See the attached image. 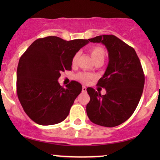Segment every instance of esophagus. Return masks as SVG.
<instances>
[{"label":"esophagus","mask_w":160,"mask_h":160,"mask_svg":"<svg viewBox=\"0 0 160 160\" xmlns=\"http://www.w3.org/2000/svg\"><path fill=\"white\" fill-rule=\"evenodd\" d=\"M82 92H87L86 87H84V86L82 87Z\"/></svg>","instance_id":"34e87169"}]
</instances>
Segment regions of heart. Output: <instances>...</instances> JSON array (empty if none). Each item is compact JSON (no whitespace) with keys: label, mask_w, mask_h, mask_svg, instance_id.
Segmentation results:
<instances>
[{"label":"heart","mask_w":160,"mask_h":160,"mask_svg":"<svg viewBox=\"0 0 160 160\" xmlns=\"http://www.w3.org/2000/svg\"><path fill=\"white\" fill-rule=\"evenodd\" d=\"M89 52L94 62H100L103 63L106 57V51L104 48L101 47H92L89 49ZM79 53H76L72 58V65H75L77 63ZM94 78V75L89 73L82 72L77 75V78L81 82L87 83L89 80Z\"/></svg>","instance_id":"heart-1"}]
</instances>
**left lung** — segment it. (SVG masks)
Segmentation results:
<instances>
[{
  "instance_id": "8db88e82",
  "label": "left lung",
  "mask_w": 160,
  "mask_h": 160,
  "mask_svg": "<svg viewBox=\"0 0 160 160\" xmlns=\"http://www.w3.org/2000/svg\"><path fill=\"white\" fill-rule=\"evenodd\" d=\"M88 40L106 46L109 62L98 82V86L106 89V95H101L91 87L87 89L90 97L87 116L98 125L118 126L132 116L143 93L145 77L141 62L135 49L113 35Z\"/></svg>"
}]
</instances>
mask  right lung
Segmentation results:
<instances>
[{
    "instance_id": "right-lung-1",
    "label": "right lung",
    "mask_w": 160,
    "mask_h": 160,
    "mask_svg": "<svg viewBox=\"0 0 160 160\" xmlns=\"http://www.w3.org/2000/svg\"><path fill=\"white\" fill-rule=\"evenodd\" d=\"M89 43L87 39L65 41L47 36L34 41L19 59L17 92L28 117L41 125L58 124L65 119L82 84L72 81L60 86V73L71 71L72 58Z\"/></svg>"
}]
</instances>
